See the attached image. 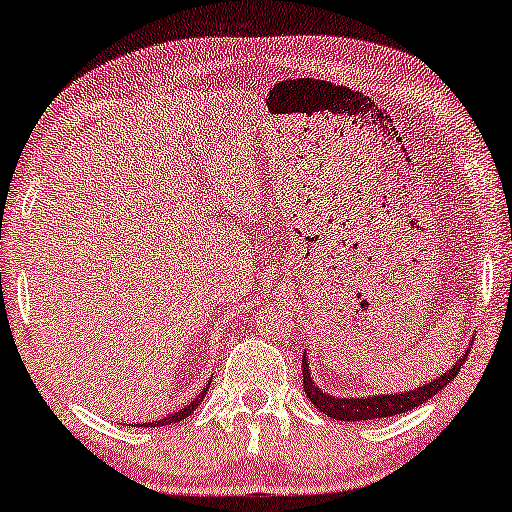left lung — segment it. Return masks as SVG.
<instances>
[{"label": "left lung", "mask_w": 512, "mask_h": 512, "mask_svg": "<svg viewBox=\"0 0 512 512\" xmlns=\"http://www.w3.org/2000/svg\"><path fill=\"white\" fill-rule=\"evenodd\" d=\"M471 348L462 352V357L457 359L455 364L450 366L448 371L441 373V376L431 380V383H424L422 387H415V390L397 392V394H369V397H336V394H329L322 390V387L315 383L311 376V366H308V352L304 350V357H301V373H304V390L306 397L320 413L327 417H334V420L341 422H362V420H383V417L401 415L408 413L420 406V403L434 399L443 387H448L452 380L457 378L459 369H462L466 357H469Z\"/></svg>", "instance_id": "obj_1"}]
</instances>
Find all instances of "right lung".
Returning <instances> with one entry per match:
<instances>
[{
  "mask_svg": "<svg viewBox=\"0 0 512 512\" xmlns=\"http://www.w3.org/2000/svg\"><path fill=\"white\" fill-rule=\"evenodd\" d=\"M208 387H211V383H208V385L204 387V390H201V392L197 394V399H192L190 403H187V406H183L181 410H176V413H171V415L162 417V420H155V422H143L141 427H164V424H174V422H181V420H185V417L190 415V413H194V410H197L199 403L204 401L206 392H208Z\"/></svg>",
  "mask_w": 512,
  "mask_h": 512,
  "instance_id": "1",
  "label": "right lung"
}]
</instances>
